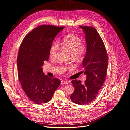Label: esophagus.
<instances>
[{
	"label": "esophagus",
	"instance_id": "esophagus-1",
	"mask_svg": "<svg viewBox=\"0 0 130 130\" xmlns=\"http://www.w3.org/2000/svg\"><path fill=\"white\" fill-rule=\"evenodd\" d=\"M69 83V81H62L61 83V84L63 85V84H68Z\"/></svg>",
	"mask_w": 130,
	"mask_h": 130
}]
</instances>
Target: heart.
Instances as JSON below:
<instances>
[{"instance_id": "1", "label": "heart", "mask_w": 130, "mask_h": 130, "mask_svg": "<svg viewBox=\"0 0 130 130\" xmlns=\"http://www.w3.org/2000/svg\"><path fill=\"white\" fill-rule=\"evenodd\" d=\"M81 39L78 35L74 34H69L62 39L61 44L62 47L69 51L74 57L77 59L81 58L85 52L86 47L81 44ZM59 51V45L55 43L52 44L49 51V56L53 58Z\"/></svg>"}]
</instances>
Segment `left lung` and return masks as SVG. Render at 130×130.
Returning a JSON list of instances; mask_svg holds the SVG:
<instances>
[{"mask_svg":"<svg viewBox=\"0 0 130 130\" xmlns=\"http://www.w3.org/2000/svg\"><path fill=\"white\" fill-rule=\"evenodd\" d=\"M80 28L84 31L86 44V52L82 63L86 79L84 84L80 80L71 81L75 91L70 99L73 103L82 105L90 103L97 96L106 76L108 58L103 42L96 29L88 26H80Z\"/></svg>","mask_w":130,"mask_h":130,"instance_id":"8db88e82","label":"left lung"}]
</instances>
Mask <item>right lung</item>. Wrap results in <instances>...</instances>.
<instances>
[{"mask_svg":"<svg viewBox=\"0 0 130 130\" xmlns=\"http://www.w3.org/2000/svg\"><path fill=\"white\" fill-rule=\"evenodd\" d=\"M64 28L40 26L26 35L20 46L17 58L18 79L25 94L36 104L49 101L60 85L59 79L45 75L42 67L48 60L55 37Z\"/></svg>","mask_w":130,"mask_h":130,"instance_id":"1","label":"right lung"}]
</instances>
